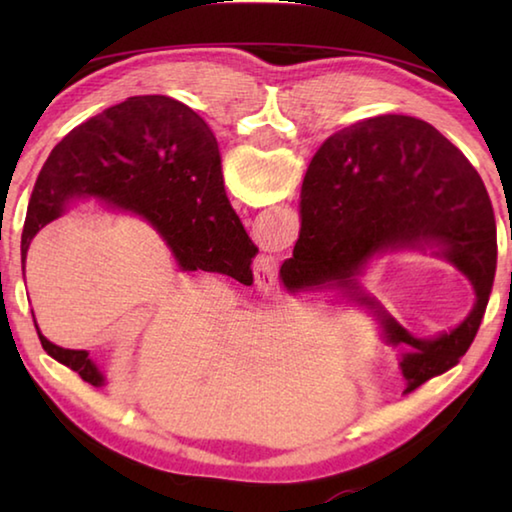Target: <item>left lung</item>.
<instances>
[{"label":"left lung","instance_id":"left-lung-1","mask_svg":"<svg viewBox=\"0 0 512 512\" xmlns=\"http://www.w3.org/2000/svg\"><path fill=\"white\" fill-rule=\"evenodd\" d=\"M198 144L203 158H219L201 117ZM300 219L293 257L282 266L289 289L336 287L375 311L386 343L409 348L400 361L404 393L456 366L488 307L497 223L481 176L445 135L422 119L379 115L327 137L305 173ZM424 245L438 247L477 293L471 316L436 340L406 333L356 282L375 254Z\"/></svg>","mask_w":512,"mask_h":512}]
</instances>
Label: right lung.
I'll return each mask as SVG.
<instances>
[{
  "label": "right lung",
  "mask_w": 512,
  "mask_h": 512,
  "mask_svg": "<svg viewBox=\"0 0 512 512\" xmlns=\"http://www.w3.org/2000/svg\"><path fill=\"white\" fill-rule=\"evenodd\" d=\"M74 196H97L140 214L167 241L183 271L232 275L237 262L250 264L257 253L225 196L221 160L203 158L196 112L160 94L121 101L56 144L29 201L22 271L31 239ZM38 336L49 357L92 386L103 384L88 352L58 348Z\"/></svg>",
  "instance_id": "1"
}]
</instances>
